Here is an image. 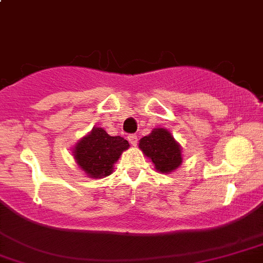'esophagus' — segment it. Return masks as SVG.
<instances>
[{
  "mask_svg": "<svg viewBox=\"0 0 263 263\" xmlns=\"http://www.w3.org/2000/svg\"><path fill=\"white\" fill-rule=\"evenodd\" d=\"M127 141H129V143L132 144V146H137V143H138V137L137 136H129L127 137Z\"/></svg>",
  "mask_w": 263,
  "mask_h": 263,
  "instance_id": "34e87169",
  "label": "esophagus"
}]
</instances>
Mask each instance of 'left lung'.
I'll return each instance as SVG.
<instances>
[{"instance_id":"obj_1","label":"left lung","mask_w":263,"mask_h":263,"mask_svg":"<svg viewBox=\"0 0 263 263\" xmlns=\"http://www.w3.org/2000/svg\"><path fill=\"white\" fill-rule=\"evenodd\" d=\"M139 148L155 165L156 172L171 174L183 161L182 147L172 133L164 127H155L148 136L139 141Z\"/></svg>"}]
</instances>
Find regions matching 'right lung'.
Returning a JSON list of instances; mask_svg holds the SVG:
<instances>
[{
  "instance_id": "right-lung-1",
  "label": "right lung",
  "mask_w": 263,
  "mask_h": 263,
  "mask_svg": "<svg viewBox=\"0 0 263 263\" xmlns=\"http://www.w3.org/2000/svg\"><path fill=\"white\" fill-rule=\"evenodd\" d=\"M129 148V142L122 137H111L103 127H92L72 148V155L81 171L89 178L101 179L114 172V164L122 152Z\"/></svg>"
}]
</instances>
